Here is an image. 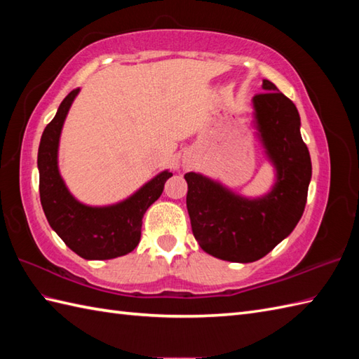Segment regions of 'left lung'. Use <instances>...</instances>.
Wrapping results in <instances>:
<instances>
[{
  "instance_id": "8db88e82",
  "label": "left lung",
  "mask_w": 359,
  "mask_h": 359,
  "mask_svg": "<svg viewBox=\"0 0 359 359\" xmlns=\"http://www.w3.org/2000/svg\"><path fill=\"white\" fill-rule=\"evenodd\" d=\"M253 97L256 126L266 156L276 168V184L259 199H245L219 182L187 172V208L203 251L230 262H255L294 230L306 208L311 160L301 137L294 103L271 81Z\"/></svg>"
}]
</instances>
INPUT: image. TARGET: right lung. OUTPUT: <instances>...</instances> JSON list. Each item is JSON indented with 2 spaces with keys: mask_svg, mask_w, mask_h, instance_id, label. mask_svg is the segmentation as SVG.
<instances>
[{
  "mask_svg": "<svg viewBox=\"0 0 359 359\" xmlns=\"http://www.w3.org/2000/svg\"><path fill=\"white\" fill-rule=\"evenodd\" d=\"M80 89H74L44 128L38 148L40 201L52 230L74 253L89 261L125 256L139 245L142 219L163 193L172 172L163 171L126 201L109 207H88L66 188L58 171V142L65 118Z\"/></svg>",
  "mask_w": 359,
  "mask_h": 359,
  "instance_id": "right-lung-1",
  "label": "right lung"
}]
</instances>
